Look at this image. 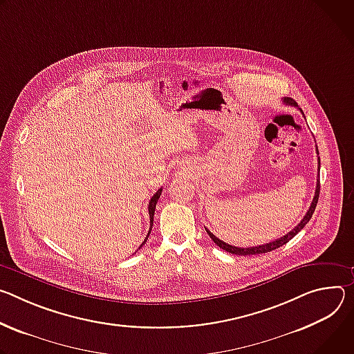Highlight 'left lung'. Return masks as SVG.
<instances>
[{"mask_svg": "<svg viewBox=\"0 0 354 354\" xmlns=\"http://www.w3.org/2000/svg\"><path fill=\"white\" fill-rule=\"evenodd\" d=\"M283 102H284L286 105H291V106H297V108H298V104H297L292 98H290V97H286V98L283 100ZM298 109L302 112L301 108H298ZM302 113H304V112H302ZM318 154H319V151H318ZM318 165H319V166H318V171H319V167H321L319 157H318ZM319 191H321V184H319V177H318V180H317V188H315V197H313L312 204H310L308 212L305 214V216L302 218V221H301L292 230H290L287 234H284V236H281L280 239L272 241V242H270V243L260 245V246H253V248H236V246L227 245V243H225L223 241L218 239V238L215 236V234L211 233L208 229H207V232H208L209 238L214 241V243H215L216 246H219L221 249H223V250H226V252H229V253H232V254H236V256H252V254H261V253H267V252H271V250H276V249L281 248L283 245L288 243V242L295 236V234L309 222V219L312 218L313 211H315V208H317L318 198H319Z\"/></svg>", "mask_w": 354, "mask_h": 354, "instance_id": "1", "label": "left lung"}]
</instances>
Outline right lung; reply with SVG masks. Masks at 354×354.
<instances>
[{
	"label": "right lung",
	"mask_w": 354,
	"mask_h": 354,
	"mask_svg": "<svg viewBox=\"0 0 354 354\" xmlns=\"http://www.w3.org/2000/svg\"><path fill=\"white\" fill-rule=\"evenodd\" d=\"M162 191H163V188H160V189H157V192L153 195V197L150 198V203H149V216H150V229H149V232H147V236H146V239L143 241V243L140 245V248L146 243V241H147V238H149V234H150V230H151V226H153V215H154V209H156V204H157V200L160 198V195H162ZM139 248V249H140Z\"/></svg>",
	"instance_id": "right-lung-1"
}]
</instances>
